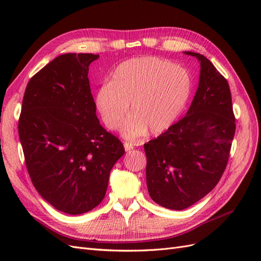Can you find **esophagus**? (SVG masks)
Returning a JSON list of instances; mask_svg holds the SVG:
<instances>
[{
    "mask_svg": "<svg viewBox=\"0 0 261 261\" xmlns=\"http://www.w3.org/2000/svg\"><path fill=\"white\" fill-rule=\"evenodd\" d=\"M124 148H125V151L128 152V151H130V150H133L134 146L130 143H124Z\"/></svg>",
    "mask_w": 261,
    "mask_h": 261,
    "instance_id": "esophagus-1",
    "label": "esophagus"
}]
</instances>
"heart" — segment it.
Listing matches in <instances>:
<instances>
[{"instance_id": "heart-1", "label": "heart", "mask_w": 261, "mask_h": 261, "mask_svg": "<svg viewBox=\"0 0 261 261\" xmlns=\"http://www.w3.org/2000/svg\"><path fill=\"white\" fill-rule=\"evenodd\" d=\"M191 93V80L184 69L154 57L130 59L118 65L111 83L101 87L96 103L109 129L120 127L128 139L167 130L175 122Z\"/></svg>"}]
</instances>
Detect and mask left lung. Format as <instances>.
I'll list each match as a JSON object with an SVG mask.
<instances>
[{
  "instance_id": "8db88e82",
  "label": "left lung",
  "mask_w": 261,
  "mask_h": 261,
  "mask_svg": "<svg viewBox=\"0 0 261 261\" xmlns=\"http://www.w3.org/2000/svg\"><path fill=\"white\" fill-rule=\"evenodd\" d=\"M199 85L186 115L144 145L147 187L160 206L183 210L210 193L222 176L235 134L227 81L202 54Z\"/></svg>"
}]
</instances>
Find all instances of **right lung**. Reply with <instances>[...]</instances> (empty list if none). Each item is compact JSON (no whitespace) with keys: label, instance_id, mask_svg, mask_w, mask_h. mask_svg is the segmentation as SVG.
<instances>
[{"label":"right lung","instance_id":"1","mask_svg":"<svg viewBox=\"0 0 261 261\" xmlns=\"http://www.w3.org/2000/svg\"><path fill=\"white\" fill-rule=\"evenodd\" d=\"M98 58L60 55L30 78L22 99L18 134L29 176L46 201L68 215L103 200L110 172L125 153L96 115L88 70Z\"/></svg>","mask_w":261,"mask_h":261}]
</instances>
